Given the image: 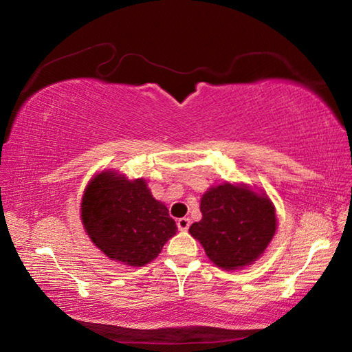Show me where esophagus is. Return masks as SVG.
<instances>
[{
    "label": "esophagus",
    "instance_id": "1",
    "mask_svg": "<svg viewBox=\"0 0 352 352\" xmlns=\"http://www.w3.org/2000/svg\"><path fill=\"white\" fill-rule=\"evenodd\" d=\"M177 226H178V228H180L182 231L188 230L190 227V219L189 218H180V219L177 221Z\"/></svg>",
    "mask_w": 352,
    "mask_h": 352
}]
</instances>
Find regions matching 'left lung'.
<instances>
[{
	"instance_id": "left-lung-1",
	"label": "left lung",
	"mask_w": 352,
	"mask_h": 352,
	"mask_svg": "<svg viewBox=\"0 0 352 352\" xmlns=\"http://www.w3.org/2000/svg\"><path fill=\"white\" fill-rule=\"evenodd\" d=\"M203 219L189 233L204 246L216 266L239 269L256 261L275 234L271 201L245 186H216L201 198Z\"/></svg>"
}]
</instances>
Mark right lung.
<instances>
[{"label": "right lung", "mask_w": 352, "mask_h": 352, "mask_svg": "<svg viewBox=\"0 0 352 352\" xmlns=\"http://www.w3.org/2000/svg\"><path fill=\"white\" fill-rule=\"evenodd\" d=\"M81 221L107 257L130 266L149 263L178 230L166 206L153 198L144 180L129 182L110 172L89 183Z\"/></svg>", "instance_id": "obj_1"}]
</instances>
